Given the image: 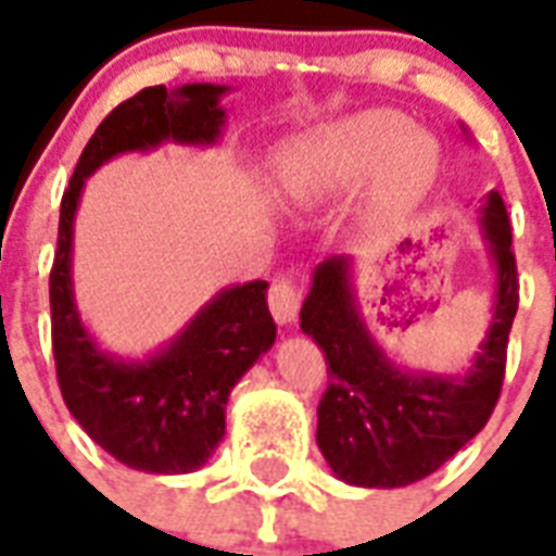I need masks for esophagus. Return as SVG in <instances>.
I'll return each mask as SVG.
<instances>
[{"mask_svg": "<svg viewBox=\"0 0 556 556\" xmlns=\"http://www.w3.org/2000/svg\"><path fill=\"white\" fill-rule=\"evenodd\" d=\"M268 305L270 314H274V320L279 326H288V323L296 320V312H300V294H296V288L288 282V279H277L268 291Z\"/></svg>", "mask_w": 556, "mask_h": 556, "instance_id": "1", "label": "esophagus"}]
</instances>
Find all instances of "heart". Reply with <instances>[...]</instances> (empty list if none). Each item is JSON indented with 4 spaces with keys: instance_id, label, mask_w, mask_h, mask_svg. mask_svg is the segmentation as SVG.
I'll return each mask as SVG.
<instances>
[{
    "instance_id": "1",
    "label": "heart",
    "mask_w": 556,
    "mask_h": 556,
    "mask_svg": "<svg viewBox=\"0 0 556 556\" xmlns=\"http://www.w3.org/2000/svg\"><path fill=\"white\" fill-rule=\"evenodd\" d=\"M314 190L349 192L371 178L369 201L378 213H404L439 176L435 138L392 109H369L326 126L305 143Z\"/></svg>"
}]
</instances>
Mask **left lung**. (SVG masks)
<instances>
[{
  "label": "left lung",
  "instance_id": "1",
  "mask_svg": "<svg viewBox=\"0 0 556 556\" xmlns=\"http://www.w3.org/2000/svg\"><path fill=\"white\" fill-rule=\"evenodd\" d=\"M479 225L496 277L491 326L458 375L409 369L383 352L361 314L352 256H329L314 268L300 329L326 352L329 389L317 406V447L340 482L406 488L435 473L491 418L519 305L508 210L496 190L484 195Z\"/></svg>",
  "mask_w": 556,
  "mask_h": 556
}]
</instances>
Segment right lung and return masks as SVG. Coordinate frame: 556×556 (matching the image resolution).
<instances>
[{"label":"right lung","instance_id":"add662e5","mask_svg":"<svg viewBox=\"0 0 556 556\" xmlns=\"http://www.w3.org/2000/svg\"><path fill=\"white\" fill-rule=\"evenodd\" d=\"M230 86H150L112 109L86 143L60 204V236L48 291L56 378L68 413L121 465L143 473H192L225 439V406L242 375L277 340L268 282L222 288L167 346L143 357L100 349L74 300V216L86 178L124 152L161 143L213 147L225 129Z\"/></svg>","mask_w":556,"mask_h":556}]
</instances>
